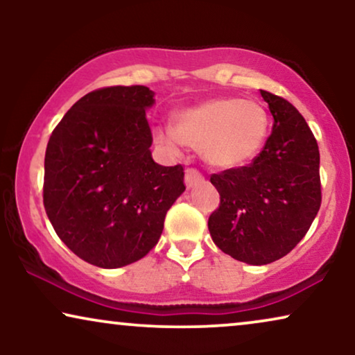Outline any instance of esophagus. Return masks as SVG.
<instances>
[{
  "mask_svg": "<svg viewBox=\"0 0 355 355\" xmlns=\"http://www.w3.org/2000/svg\"><path fill=\"white\" fill-rule=\"evenodd\" d=\"M203 174L198 171L197 168H187L186 169V186L187 187H193L197 186V184L203 182Z\"/></svg>",
  "mask_w": 355,
  "mask_h": 355,
  "instance_id": "1",
  "label": "esophagus"
}]
</instances>
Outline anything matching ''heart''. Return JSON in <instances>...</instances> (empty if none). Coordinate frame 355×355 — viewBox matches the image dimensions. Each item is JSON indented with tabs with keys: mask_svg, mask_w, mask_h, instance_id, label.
I'll use <instances>...</instances> for the list:
<instances>
[{
	"mask_svg": "<svg viewBox=\"0 0 355 355\" xmlns=\"http://www.w3.org/2000/svg\"><path fill=\"white\" fill-rule=\"evenodd\" d=\"M270 116L254 100L213 98L174 116V129H158L157 142L200 150L213 166L236 168L254 159L268 137Z\"/></svg>",
	"mask_w": 355,
	"mask_h": 355,
	"instance_id": "1",
	"label": "heart"
}]
</instances>
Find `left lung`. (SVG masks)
<instances>
[{
    "label": "left lung",
    "instance_id": "8db88e82",
    "mask_svg": "<svg viewBox=\"0 0 355 355\" xmlns=\"http://www.w3.org/2000/svg\"><path fill=\"white\" fill-rule=\"evenodd\" d=\"M273 114L261 152L245 166L211 174L220 205L208 218L211 239L249 265L288 255L322 205L320 152L304 116L283 96L260 90Z\"/></svg>",
    "mask_w": 355,
    "mask_h": 355
}]
</instances>
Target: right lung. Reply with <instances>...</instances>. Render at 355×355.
Segmentation results:
<instances>
[{"label":"right lung","mask_w":355,"mask_h":355,"mask_svg":"<svg viewBox=\"0 0 355 355\" xmlns=\"http://www.w3.org/2000/svg\"><path fill=\"white\" fill-rule=\"evenodd\" d=\"M153 101L145 85L96 89L72 105L48 140L46 215L60 239L100 268L144 259L186 191L182 164L152 158L145 110Z\"/></svg>","instance_id":"obj_1"}]
</instances>
